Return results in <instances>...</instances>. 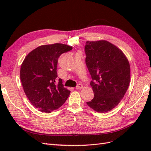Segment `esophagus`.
<instances>
[{
  "label": "esophagus",
  "mask_w": 151,
  "mask_h": 151,
  "mask_svg": "<svg viewBox=\"0 0 151 151\" xmlns=\"http://www.w3.org/2000/svg\"><path fill=\"white\" fill-rule=\"evenodd\" d=\"M83 86L81 84H79L78 85H77V86H76V89H82L83 88Z\"/></svg>",
  "instance_id": "34e87169"
}]
</instances>
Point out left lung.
<instances>
[{
	"label": "left lung",
	"instance_id": "8db88e82",
	"mask_svg": "<svg viewBox=\"0 0 151 151\" xmlns=\"http://www.w3.org/2000/svg\"><path fill=\"white\" fill-rule=\"evenodd\" d=\"M84 51L94 93L86 103L96 111L108 112L117 106L129 88V62L122 50L105 40L87 42Z\"/></svg>",
	"mask_w": 151,
	"mask_h": 151
}]
</instances>
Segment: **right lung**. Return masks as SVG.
<instances>
[{"label": "right lung", "instance_id": "add662e5", "mask_svg": "<svg viewBox=\"0 0 151 151\" xmlns=\"http://www.w3.org/2000/svg\"><path fill=\"white\" fill-rule=\"evenodd\" d=\"M72 47L62 43L38 47L28 54L22 62L20 77L24 93L32 105L40 111L50 113L65 102L70 91L62 80L55 83L58 59Z\"/></svg>", "mask_w": 151, "mask_h": 151}]
</instances>
